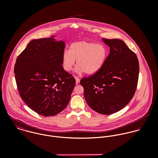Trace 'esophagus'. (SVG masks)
<instances>
[{
	"label": "esophagus",
	"mask_w": 158,
	"mask_h": 158,
	"mask_svg": "<svg viewBox=\"0 0 158 158\" xmlns=\"http://www.w3.org/2000/svg\"><path fill=\"white\" fill-rule=\"evenodd\" d=\"M75 81H76V84H78L80 83V78L77 77H75Z\"/></svg>",
	"instance_id": "34e87169"
}]
</instances>
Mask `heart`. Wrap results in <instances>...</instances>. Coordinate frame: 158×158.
Here are the masks:
<instances>
[{
	"instance_id": "b5f03b06",
	"label": "heart",
	"mask_w": 158,
	"mask_h": 158,
	"mask_svg": "<svg viewBox=\"0 0 158 158\" xmlns=\"http://www.w3.org/2000/svg\"><path fill=\"white\" fill-rule=\"evenodd\" d=\"M108 55V48L103 44L84 41L75 42L70 45L69 50L63 52V67L69 72L77 60L76 72L81 73L85 72L88 75H92L103 68Z\"/></svg>"
}]
</instances>
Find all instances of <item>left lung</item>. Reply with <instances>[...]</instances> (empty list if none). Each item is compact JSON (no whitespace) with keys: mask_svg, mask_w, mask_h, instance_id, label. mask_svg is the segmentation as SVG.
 <instances>
[{"mask_svg":"<svg viewBox=\"0 0 158 158\" xmlns=\"http://www.w3.org/2000/svg\"><path fill=\"white\" fill-rule=\"evenodd\" d=\"M110 48L103 68L80 81L85 100L97 113L109 115L123 109L133 97L139 64L135 52L122 40L103 39Z\"/></svg>","mask_w":158,"mask_h":158,"instance_id":"obj_1","label":"left lung"}]
</instances>
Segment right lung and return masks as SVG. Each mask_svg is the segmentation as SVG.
I'll list each match as a JSON object with an SVG mask.
<instances>
[{
    "label": "right lung",
    "instance_id": "right-lung-1",
    "mask_svg": "<svg viewBox=\"0 0 158 158\" xmlns=\"http://www.w3.org/2000/svg\"><path fill=\"white\" fill-rule=\"evenodd\" d=\"M54 37L31 41L15 65L21 97L30 109L43 116L61 112L75 85V79L62 66L65 43Z\"/></svg>",
    "mask_w": 158,
    "mask_h": 158
}]
</instances>
